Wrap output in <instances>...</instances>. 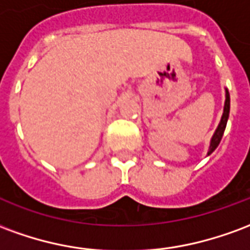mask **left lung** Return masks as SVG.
<instances>
[{
    "mask_svg": "<svg viewBox=\"0 0 250 250\" xmlns=\"http://www.w3.org/2000/svg\"><path fill=\"white\" fill-rule=\"evenodd\" d=\"M229 111H230V96H229V91L226 89V100H225V107H224V114H222V118H221V122L217 130H215L214 135L211 138V142H210L209 152L208 154H211L214 151L217 146L220 145L221 139H222V135H224V131H225L226 123H228V118H229Z\"/></svg>",
    "mask_w": 250,
    "mask_h": 250,
    "instance_id": "8db88e82",
    "label": "left lung"
}]
</instances>
